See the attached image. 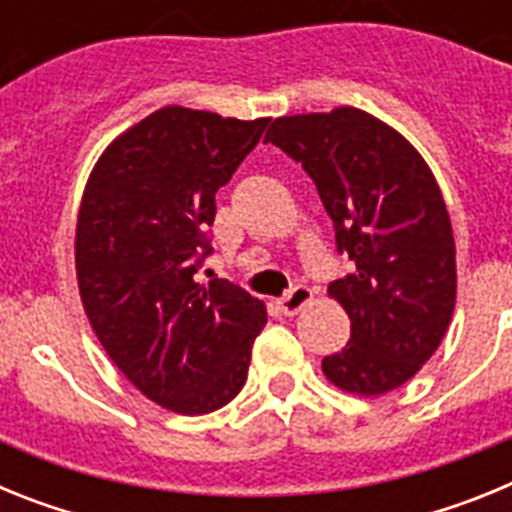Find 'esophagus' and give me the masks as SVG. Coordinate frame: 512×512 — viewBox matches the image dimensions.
Returning a JSON list of instances; mask_svg holds the SVG:
<instances>
[{"instance_id":"34e87169","label":"esophagus","mask_w":512,"mask_h":512,"mask_svg":"<svg viewBox=\"0 0 512 512\" xmlns=\"http://www.w3.org/2000/svg\"><path fill=\"white\" fill-rule=\"evenodd\" d=\"M310 300H312V289L305 287V284H297V287L289 289L287 295L279 297L277 305L284 315H295V312H300Z\"/></svg>"}]
</instances>
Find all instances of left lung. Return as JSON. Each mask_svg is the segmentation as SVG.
I'll list each match as a JSON object with an SVG mask.
<instances>
[{
	"instance_id": "obj_1",
	"label": "left lung",
	"mask_w": 512,
	"mask_h": 512,
	"mask_svg": "<svg viewBox=\"0 0 512 512\" xmlns=\"http://www.w3.org/2000/svg\"><path fill=\"white\" fill-rule=\"evenodd\" d=\"M266 140L315 182L351 274L330 282L351 338L323 359L330 382L384 395L441 343L456 302V248L441 189L420 153L356 107L277 117Z\"/></svg>"
}]
</instances>
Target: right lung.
I'll return each mask as SVG.
<instances>
[{
	"label": "right lung",
	"mask_w": 512,
	"mask_h": 512,
	"mask_svg": "<svg viewBox=\"0 0 512 512\" xmlns=\"http://www.w3.org/2000/svg\"><path fill=\"white\" fill-rule=\"evenodd\" d=\"M266 125L164 107L102 153L81 200L76 277L89 323L117 369L174 413L228 405L266 325L246 289L194 279L212 253L217 189Z\"/></svg>",
	"instance_id": "1"
}]
</instances>
